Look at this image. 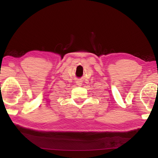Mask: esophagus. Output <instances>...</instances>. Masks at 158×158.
<instances>
[{
    "instance_id": "esophagus-1",
    "label": "esophagus",
    "mask_w": 158,
    "mask_h": 158,
    "mask_svg": "<svg viewBox=\"0 0 158 158\" xmlns=\"http://www.w3.org/2000/svg\"><path fill=\"white\" fill-rule=\"evenodd\" d=\"M76 84H77V85H82V82L81 81H77Z\"/></svg>"
}]
</instances>
